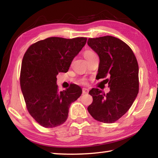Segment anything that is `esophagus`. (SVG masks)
Returning <instances> with one entry per match:
<instances>
[{
	"label": "esophagus",
	"mask_w": 158,
	"mask_h": 158,
	"mask_svg": "<svg viewBox=\"0 0 158 158\" xmlns=\"http://www.w3.org/2000/svg\"><path fill=\"white\" fill-rule=\"evenodd\" d=\"M89 93V89H82V93L83 94H85V93Z\"/></svg>",
	"instance_id": "34e87169"
}]
</instances>
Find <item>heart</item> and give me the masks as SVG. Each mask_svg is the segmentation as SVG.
Here are the masks:
<instances>
[{
  "label": "heart",
  "mask_w": 158,
  "mask_h": 158,
  "mask_svg": "<svg viewBox=\"0 0 158 158\" xmlns=\"http://www.w3.org/2000/svg\"><path fill=\"white\" fill-rule=\"evenodd\" d=\"M84 56L88 61H89L90 59H92L93 58L97 56V55H96V53L93 52V50L87 49L84 51ZM81 83H82V84H85V81L84 79H83L81 81Z\"/></svg>",
  "instance_id": "1"
}]
</instances>
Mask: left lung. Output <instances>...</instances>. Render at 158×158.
Wrapping results in <instances>:
<instances>
[{
	"label": "left lung",
	"mask_w": 158,
	"mask_h": 158,
	"mask_svg": "<svg viewBox=\"0 0 158 158\" xmlns=\"http://www.w3.org/2000/svg\"><path fill=\"white\" fill-rule=\"evenodd\" d=\"M88 44L100 58L96 79L106 78L110 91L92 89L88 111L96 121L112 123L129 110L139 93V65L132 50L113 36L89 38Z\"/></svg>",
	"instance_id": "obj_1"
}]
</instances>
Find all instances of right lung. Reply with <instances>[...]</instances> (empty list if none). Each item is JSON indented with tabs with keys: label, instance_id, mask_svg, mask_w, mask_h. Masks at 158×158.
Wrapping results in <instances>:
<instances>
[{
	"label": "right lung",
	"instance_id": "right-lung-1",
	"mask_svg": "<svg viewBox=\"0 0 158 158\" xmlns=\"http://www.w3.org/2000/svg\"><path fill=\"white\" fill-rule=\"evenodd\" d=\"M86 40L84 37H48L31 44L24 53L20 73L21 91L29 114L42 127L63 124L71 103L81 96L82 90L76 84L59 91L56 76L68 71Z\"/></svg>",
	"mask_w": 158,
	"mask_h": 158
}]
</instances>
